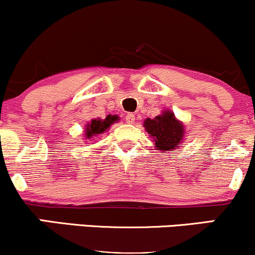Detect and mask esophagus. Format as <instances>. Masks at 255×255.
Masks as SVG:
<instances>
[{"label":"esophagus","mask_w":255,"mask_h":255,"mask_svg":"<svg viewBox=\"0 0 255 255\" xmlns=\"http://www.w3.org/2000/svg\"><path fill=\"white\" fill-rule=\"evenodd\" d=\"M126 121H127V124H134V121H135V115L131 113H128L127 115H126Z\"/></svg>","instance_id":"obj_1"}]
</instances>
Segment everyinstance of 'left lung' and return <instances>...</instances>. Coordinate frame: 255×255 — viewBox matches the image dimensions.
Returning <instances> with one entry per match:
<instances>
[{
  "mask_svg": "<svg viewBox=\"0 0 255 255\" xmlns=\"http://www.w3.org/2000/svg\"><path fill=\"white\" fill-rule=\"evenodd\" d=\"M144 128L153 140L154 147L162 153L177 148L186 136L183 124L168 109L162 111V114L154 119H146Z\"/></svg>",
  "mask_w": 255,
  "mask_h": 255,
  "instance_id": "left-lung-1",
  "label": "left lung"
}]
</instances>
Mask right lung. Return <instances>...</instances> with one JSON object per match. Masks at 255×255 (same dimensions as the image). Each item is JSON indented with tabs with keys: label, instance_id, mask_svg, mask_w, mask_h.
Listing matches in <instances>:
<instances>
[{
	"label": "right lung",
	"instance_id": "1",
	"mask_svg": "<svg viewBox=\"0 0 255 255\" xmlns=\"http://www.w3.org/2000/svg\"><path fill=\"white\" fill-rule=\"evenodd\" d=\"M118 121H120L118 115H108L105 119L98 118L91 120V122L85 126V139L90 140L99 134H104L111 127V125L116 124Z\"/></svg>",
	"mask_w": 255,
	"mask_h": 255
}]
</instances>
